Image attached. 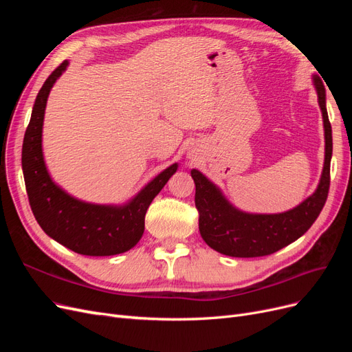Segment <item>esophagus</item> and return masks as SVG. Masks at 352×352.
<instances>
[{"label":"esophagus","instance_id":"1","mask_svg":"<svg viewBox=\"0 0 352 352\" xmlns=\"http://www.w3.org/2000/svg\"><path fill=\"white\" fill-rule=\"evenodd\" d=\"M189 158H195V155H194V154H190V153H189Z\"/></svg>","mask_w":352,"mask_h":352}]
</instances>
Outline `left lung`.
<instances>
[{
  "mask_svg": "<svg viewBox=\"0 0 352 352\" xmlns=\"http://www.w3.org/2000/svg\"><path fill=\"white\" fill-rule=\"evenodd\" d=\"M324 126V166L314 194L295 208L279 214H250L233 207L221 190L198 170H190L195 182V207L199 233L208 247L229 257H263L292 243L311 228L327 199L332 158V126L326 110L322 79L313 76Z\"/></svg>",
  "mask_w": 352,
  "mask_h": 352,
  "instance_id": "8db88e82",
  "label": "left lung"
}]
</instances>
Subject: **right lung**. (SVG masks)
<instances>
[{"label":"right lung","mask_w":352,"mask_h":352,"mask_svg":"<svg viewBox=\"0 0 352 352\" xmlns=\"http://www.w3.org/2000/svg\"><path fill=\"white\" fill-rule=\"evenodd\" d=\"M67 66L69 61H63L42 85L25 133L22 168L29 204L42 230L66 248L92 257L122 254L142 238L146 210L177 164L163 170L124 206L89 204L52 182L42 154V124L50 91Z\"/></svg>","instance_id":"add662e5"}]
</instances>
